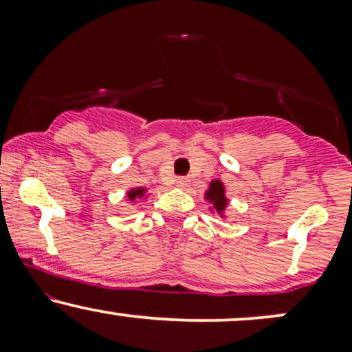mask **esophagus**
Here are the masks:
<instances>
[{
  "label": "esophagus",
  "mask_w": 352,
  "mask_h": 352,
  "mask_svg": "<svg viewBox=\"0 0 352 352\" xmlns=\"http://www.w3.org/2000/svg\"><path fill=\"white\" fill-rule=\"evenodd\" d=\"M188 179L187 177H177L175 179V184H177V187H180V188H185L188 185Z\"/></svg>",
  "instance_id": "esophagus-1"
}]
</instances>
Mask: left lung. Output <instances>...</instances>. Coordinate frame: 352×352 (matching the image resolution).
<instances>
[{"mask_svg":"<svg viewBox=\"0 0 352 352\" xmlns=\"http://www.w3.org/2000/svg\"><path fill=\"white\" fill-rule=\"evenodd\" d=\"M207 199L212 201L213 207L218 213H221L227 207V199H225V188H223V184H221L220 180H213L212 184H210V188L207 192Z\"/></svg>","mask_w":352,"mask_h":352,"instance_id":"left-lung-1","label":"left lung"}]
</instances>
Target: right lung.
Segmentation results:
<instances>
[{"label":"right lung","mask_w":352,"mask_h":352,"mask_svg":"<svg viewBox=\"0 0 352 352\" xmlns=\"http://www.w3.org/2000/svg\"><path fill=\"white\" fill-rule=\"evenodd\" d=\"M145 193V188H134V190H131V192H129V199L131 200H135V199H139V197H142Z\"/></svg>","instance_id":"1"}]
</instances>
